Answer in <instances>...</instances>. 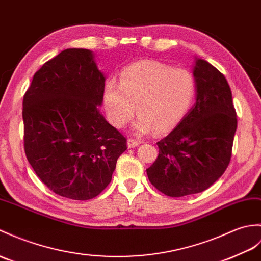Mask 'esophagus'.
<instances>
[{"mask_svg": "<svg viewBox=\"0 0 261 261\" xmlns=\"http://www.w3.org/2000/svg\"><path fill=\"white\" fill-rule=\"evenodd\" d=\"M139 144H141V141L138 140V139H131V138L128 139V148L129 149L135 148V147H137V145H139Z\"/></svg>", "mask_w": 261, "mask_h": 261, "instance_id": "esophagus-1", "label": "esophagus"}]
</instances>
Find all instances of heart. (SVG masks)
Here are the masks:
<instances>
[{"label":"heart","instance_id":"obj_1","mask_svg":"<svg viewBox=\"0 0 261 261\" xmlns=\"http://www.w3.org/2000/svg\"><path fill=\"white\" fill-rule=\"evenodd\" d=\"M196 89L191 71L148 60L125 66L119 83L109 79L102 101L109 122L116 128L124 126L137 109L133 131L144 135L177 125L191 108Z\"/></svg>","mask_w":261,"mask_h":261}]
</instances>
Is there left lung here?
<instances>
[{
  "instance_id": "1",
  "label": "left lung",
  "mask_w": 261,
  "mask_h": 261,
  "mask_svg": "<svg viewBox=\"0 0 261 261\" xmlns=\"http://www.w3.org/2000/svg\"><path fill=\"white\" fill-rule=\"evenodd\" d=\"M196 103L180 123L156 142L159 155L148 178L169 197L202 192L219 179L231 159L237 114L229 84L202 59L193 66Z\"/></svg>"
}]
</instances>
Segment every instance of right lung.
Here are the masks:
<instances>
[{
	"label": "right lung",
	"instance_id": "1",
	"mask_svg": "<svg viewBox=\"0 0 261 261\" xmlns=\"http://www.w3.org/2000/svg\"><path fill=\"white\" fill-rule=\"evenodd\" d=\"M105 82L92 51L66 48L35 72L24 94L28 161L61 197L89 200L100 195L126 150V139L98 108Z\"/></svg>",
	"mask_w": 261,
	"mask_h": 261
}]
</instances>
